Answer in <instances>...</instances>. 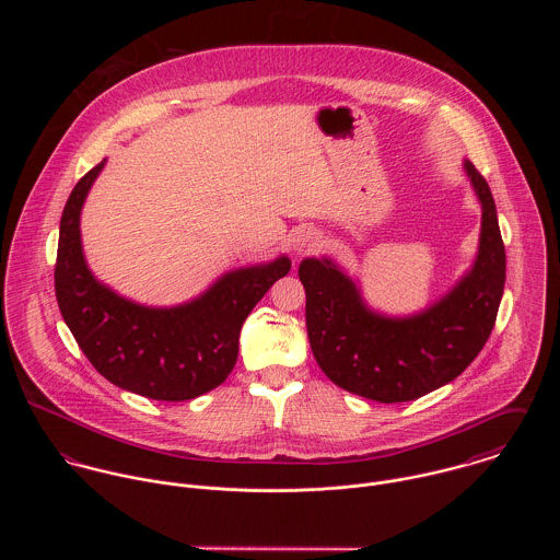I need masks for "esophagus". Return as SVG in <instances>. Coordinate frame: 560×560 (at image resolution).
I'll use <instances>...</instances> for the list:
<instances>
[{
	"label": "esophagus",
	"instance_id": "obj_1",
	"mask_svg": "<svg viewBox=\"0 0 560 560\" xmlns=\"http://www.w3.org/2000/svg\"><path fill=\"white\" fill-rule=\"evenodd\" d=\"M320 235L315 229H302L293 237V252L298 256H304L308 252H315L319 247Z\"/></svg>",
	"mask_w": 560,
	"mask_h": 560
}]
</instances>
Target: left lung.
Wrapping results in <instances>:
<instances>
[{"label": "left lung", "mask_w": 560, "mask_h": 560, "mask_svg": "<svg viewBox=\"0 0 560 560\" xmlns=\"http://www.w3.org/2000/svg\"><path fill=\"white\" fill-rule=\"evenodd\" d=\"M464 172L480 205L479 249L470 269L427 308L380 313L334 258L300 262L308 340L338 388L380 402L418 399L459 377L485 347L504 293L506 256L487 180L468 160Z\"/></svg>", "instance_id": "8db88e82"}]
</instances>
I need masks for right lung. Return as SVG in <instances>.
<instances>
[{
  "label": "right lung",
  "mask_w": 560,
  "mask_h": 560,
  "mask_svg": "<svg viewBox=\"0 0 560 560\" xmlns=\"http://www.w3.org/2000/svg\"><path fill=\"white\" fill-rule=\"evenodd\" d=\"M107 160L71 191L56 260V298L90 364L114 386L155 400H189L218 388L235 369L243 320L291 269L280 254L226 271L198 298L176 306H144L118 295L88 267L81 209Z\"/></svg>",
  "instance_id": "1"
}]
</instances>
